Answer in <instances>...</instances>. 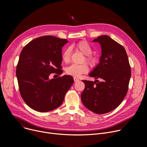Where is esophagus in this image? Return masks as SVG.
<instances>
[{"label": "esophagus", "instance_id": "esophagus-1", "mask_svg": "<svg viewBox=\"0 0 147 147\" xmlns=\"http://www.w3.org/2000/svg\"><path fill=\"white\" fill-rule=\"evenodd\" d=\"M74 82H77L79 81V79L77 77H74Z\"/></svg>", "mask_w": 147, "mask_h": 147}]
</instances>
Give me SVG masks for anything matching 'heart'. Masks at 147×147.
Masks as SVG:
<instances>
[{"instance_id": "heart-1", "label": "heart", "mask_w": 147, "mask_h": 147, "mask_svg": "<svg viewBox=\"0 0 147 147\" xmlns=\"http://www.w3.org/2000/svg\"><path fill=\"white\" fill-rule=\"evenodd\" d=\"M76 48L81 53L86 55L85 59L88 63L92 67H94L98 62L97 57L92 54V48L91 46L85 40H81L78 42L76 45ZM71 48L70 47L67 48L62 53L61 57L64 62L67 63L70 59ZM88 66L87 64L83 63L81 65L72 64L66 69V73L71 76L75 77H80L82 74H84L88 72Z\"/></svg>"}]
</instances>
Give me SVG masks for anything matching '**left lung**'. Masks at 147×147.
<instances>
[{"label": "left lung", "mask_w": 147, "mask_h": 147, "mask_svg": "<svg viewBox=\"0 0 147 147\" xmlns=\"http://www.w3.org/2000/svg\"><path fill=\"white\" fill-rule=\"evenodd\" d=\"M100 45L99 64L89 76L100 79L82 80L85 88L81 95L82 103L97 114L108 113L119 106L126 95L131 77V68L124 48L108 35L93 40Z\"/></svg>", "instance_id": "1"}]
</instances>
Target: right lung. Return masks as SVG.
I'll use <instances>...</instances> for the list:
<instances>
[{
	"label": "right lung",
	"mask_w": 147,
	"mask_h": 147,
	"mask_svg": "<svg viewBox=\"0 0 147 147\" xmlns=\"http://www.w3.org/2000/svg\"><path fill=\"white\" fill-rule=\"evenodd\" d=\"M67 42L66 39L43 36L30 42L21 52L16 76L21 96L31 109L49 112L63 102L73 78L65 75L50 80L49 76L63 73L61 49Z\"/></svg>",
	"instance_id": "right-lung-1"
}]
</instances>
